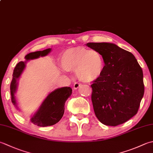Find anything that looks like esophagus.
Segmentation results:
<instances>
[{"mask_svg":"<svg viewBox=\"0 0 153 153\" xmlns=\"http://www.w3.org/2000/svg\"><path fill=\"white\" fill-rule=\"evenodd\" d=\"M81 85V83H77V82H76L74 84V89H77L78 88H79V86Z\"/></svg>","mask_w":153,"mask_h":153,"instance_id":"esophagus-1","label":"esophagus"}]
</instances>
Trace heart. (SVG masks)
Returning a JSON list of instances; mask_svg holds the SVG:
<instances>
[{
  "label": "heart",
  "instance_id": "obj_1",
  "mask_svg": "<svg viewBox=\"0 0 153 153\" xmlns=\"http://www.w3.org/2000/svg\"><path fill=\"white\" fill-rule=\"evenodd\" d=\"M60 65L66 71H74L77 78L85 83L98 79L105 67L104 59L96 50L83 46L68 49L60 57Z\"/></svg>",
  "mask_w": 153,
  "mask_h": 153
}]
</instances>
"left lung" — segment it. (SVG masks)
I'll return each mask as SVG.
<instances>
[{
    "instance_id": "left-lung-1",
    "label": "left lung",
    "mask_w": 153,
    "mask_h": 153,
    "mask_svg": "<svg viewBox=\"0 0 153 153\" xmlns=\"http://www.w3.org/2000/svg\"><path fill=\"white\" fill-rule=\"evenodd\" d=\"M104 59L103 74L93 82L91 101L101 123L117 126L135 115L144 95L141 67L133 53L111 43H88Z\"/></svg>"
}]
</instances>
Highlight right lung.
Here are the masks:
<instances>
[{"label": "right lung", "instance_id": "add662e5", "mask_svg": "<svg viewBox=\"0 0 153 153\" xmlns=\"http://www.w3.org/2000/svg\"><path fill=\"white\" fill-rule=\"evenodd\" d=\"M48 48L43 51L29 53L25 56L28 59L38 58L40 56H46L50 52ZM25 68V63L20 62L14 68L13 74V79L10 83L11 100L14 105H16L14 97V93L17 88V79L22 74ZM72 94V89L70 87H64L59 88L51 93L42 104L38 111L32 117L31 121L35 125L40 127H47L55 125L59 122L64 115L65 109V103L68 98Z\"/></svg>", "mask_w": 153, "mask_h": 153}]
</instances>
